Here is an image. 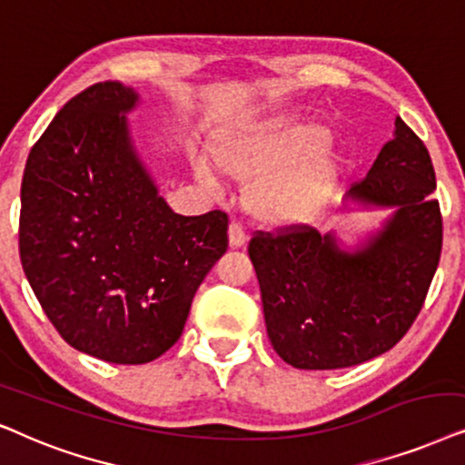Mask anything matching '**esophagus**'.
<instances>
[{
	"instance_id": "obj_1",
	"label": "esophagus",
	"mask_w": 465,
	"mask_h": 465,
	"mask_svg": "<svg viewBox=\"0 0 465 465\" xmlns=\"http://www.w3.org/2000/svg\"><path fill=\"white\" fill-rule=\"evenodd\" d=\"M244 242H246V232H244V227H242V223H238V221H232L229 223V244L232 246H244Z\"/></svg>"
}]
</instances>
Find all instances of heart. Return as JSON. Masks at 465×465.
<instances>
[{
  "label": "heart",
  "instance_id": "heart-1",
  "mask_svg": "<svg viewBox=\"0 0 465 465\" xmlns=\"http://www.w3.org/2000/svg\"><path fill=\"white\" fill-rule=\"evenodd\" d=\"M330 132L314 123H259L216 134L210 153L233 178L263 174L251 189V206L270 225H304L323 213L336 191L344 159L330 151ZM203 187L216 191L219 176L195 163Z\"/></svg>",
  "mask_w": 465,
  "mask_h": 465
}]
</instances>
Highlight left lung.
<instances>
[{
	"label": "left lung",
	"instance_id": "8db88e82",
	"mask_svg": "<svg viewBox=\"0 0 465 465\" xmlns=\"http://www.w3.org/2000/svg\"><path fill=\"white\" fill-rule=\"evenodd\" d=\"M436 174L423 140L395 119L368 176L349 195L395 213L355 252L311 225L255 232L249 255L270 342L297 370L349 368L393 349L425 304L442 252Z\"/></svg>",
	"mask_w": 465,
	"mask_h": 465
}]
</instances>
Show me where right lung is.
I'll return each instance as SVG.
<instances>
[{"instance_id":"1","label":"right lung","mask_w":465,"mask_h":465,"mask_svg":"<svg viewBox=\"0 0 465 465\" xmlns=\"http://www.w3.org/2000/svg\"><path fill=\"white\" fill-rule=\"evenodd\" d=\"M119 80L59 110L31 148L18 255L42 311L67 344L138 366L181 338L195 291L227 251L223 210L172 213L135 157Z\"/></svg>"}]
</instances>
